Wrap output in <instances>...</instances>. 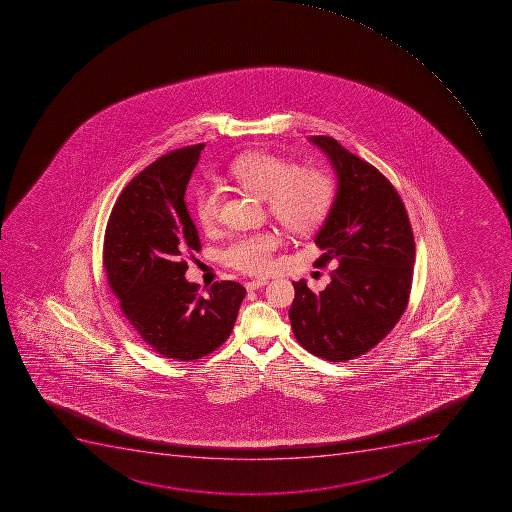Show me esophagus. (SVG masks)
<instances>
[{"instance_id":"esophagus-1","label":"esophagus","mask_w":512,"mask_h":512,"mask_svg":"<svg viewBox=\"0 0 512 512\" xmlns=\"http://www.w3.org/2000/svg\"><path fill=\"white\" fill-rule=\"evenodd\" d=\"M266 284V279L249 280V282H246V290H256L259 287H264Z\"/></svg>"}]
</instances>
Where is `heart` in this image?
<instances>
[{"mask_svg": "<svg viewBox=\"0 0 512 512\" xmlns=\"http://www.w3.org/2000/svg\"><path fill=\"white\" fill-rule=\"evenodd\" d=\"M233 179L254 196L266 199L267 209L290 232H310L323 220L333 204V179L321 169L295 168L290 161L269 153H249L230 169ZM220 192L212 184L199 187L194 210L200 225L212 230L220 220ZM272 232L241 235L223 249L228 266L248 274H263L271 267L272 253L279 248Z\"/></svg>", "mask_w": 512, "mask_h": 512, "instance_id": "obj_1", "label": "heart"}]
</instances>
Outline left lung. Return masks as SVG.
Listing matches in <instances>:
<instances>
[{"label": "left lung", "mask_w": 512, "mask_h": 512, "mask_svg": "<svg viewBox=\"0 0 512 512\" xmlns=\"http://www.w3.org/2000/svg\"><path fill=\"white\" fill-rule=\"evenodd\" d=\"M328 156L338 189L315 243V266L336 261L320 294L292 282L290 325L298 343L331 362L356 359L387 336L408 305L414 238L392 183L367 161L325 135L308 138Z\"/></svg>", "instance_id": "left-lung-1"}]
</instances>
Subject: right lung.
I'll return each instance as SVG.
<instances>
[{
	"label": "right lung",
	"instance_id": "add662e5",
	"mask_svg": "<svg viewBox=\"0 0 512 512\" xmlns=\"http://www.w3.org/2000/svg\"><path fill=\"white\" fill-rule=\"evenodd\" d=\"M202 148L166 153L135 176L104 235V269L125 318L153 351L186 362L227 341L246 295L243 285L222 280L204 297L184 277L186 254L200 251L184 194Z\"/></svg>",
	"mask_w": 512,
	"mask_h": 512
}]
</instances>
